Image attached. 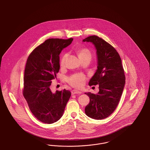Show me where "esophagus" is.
Segmentation results:
<instances>
[{
    "label": "esophagus",
    "instance_id": "1",
    "mask_svg": "<svg viewBox=\"0 0 150 150\" xmlns=\"http://www.w3.org/2000/svg\"><path fill=\"white\" fill-rule=\"evenodd\" d=\"M81 93H82V92H81L80 91H77V90H75V89L72 90L71 91L72 94H81Z\"/></svg>",
    "mask_w": 150,
    "mask_h": 150
}]
</instances>
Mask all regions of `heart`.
Returning a JSON list of instances; mask_svg holds the SVG:
<instances>
[{"mask_svg": "<svg viewBox=\"0 0 150 150\" xmlns=\"http://www.w3.org/2000/svg\"><path fill=\"white\" fill-rule=\"evenodd\" d=\"M78 55L80 59H82L86 57H91L92 54L90 50L86 48H81L78 51ZM67 57V54H64L61 58L60 66L61 67L64 66L66 62V58ZM69 83L73 87L80 88L84 85L86 82V77L83 74H75L68 79Z\"/></svg>", "mask_w": 150, "mask_h": 150, "instance_id": "heart-1", "label": "heart"}]
</instances>
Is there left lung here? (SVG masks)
I'll return each instance as SVG.
<instances>
[{
	"label": "left lung",
	"mask_w": 150,
	"mask_h": 150,
	"mask_svg": "<svg viewBox=\"0 0 150 150\" xmlns=\"http://www.w3.org/2000/svg\"><path fill=\"white\" fill-rule=\"evenodd\" d=\"M83 42H91L96 48L97 69L89 85H99L100 90L97 94L86 93L90 102L85 108V112L91 118L103 119L116 109L125 84L121 58L111 45L97 36H88Z\"/></svg>",
	"instance_id": "1"
}]
</instances>
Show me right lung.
<instances>
[{
    "label": "right lung",
    "instance_id": "obj_1",
    "mask_svg": "<svg viewBox=\"0 0 150 150\" xmlns=\"http://www.w3.org/2000/svg\"><path fill=\"white\" fill-rule=\"evenodd\" d=\"M72 40V38L47 39L27 59L23 95L32 114L44 123L52 124L59 120L70 98L69 91L64 89L53 93L50 86L59 70V54Z\"/></svg>",
    "mask_w": 150,
    "mask_h": 150
}]
</instances>
